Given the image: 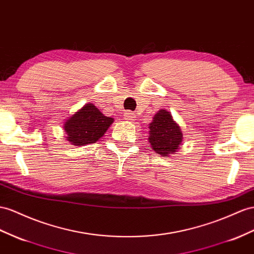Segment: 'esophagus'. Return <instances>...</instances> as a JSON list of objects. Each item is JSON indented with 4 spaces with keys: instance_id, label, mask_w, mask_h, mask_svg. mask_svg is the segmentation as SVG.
Segmentation results:
<instances>
[{
    "instance_id": "34e87169",
    "label": "esophagus",
    "mask_w": 254,
    "mask_h": 254,
    "mask_svg": "<svg viewBox=\"0 0 254 254\" xmlns=\"http://www.w3.org/2000/svg\"><path fill=\"white\" fill-rule=\"evenodd\" d=\"M125 120L127 121H135L136 120V115L132 112H127L125 113Z\"/></svg>"
}]
</instances>
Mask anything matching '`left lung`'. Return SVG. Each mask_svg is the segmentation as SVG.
<instances>
[{"instance_id":"8db88e82","label":"left lung","mask_w":254,"mask_h":254,"mask_svg":"<svg viewBox=\"0 0 254 254\" xmlns=\"http://www.w3.org/2000/svg\"><path fill=\"white\" fill-rule=\"evenodd\" d=\"M183 139L181 128L174 121L171 113L166 109L159 110L149 125L148 141L153 151L163 157H168L177 152Z\"/></svg>"}]
</instances>
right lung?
<instances>
[{
  "instance_id": "add662e5",
  "label": "right lung",
  "mask_w": 254,
  "mask_h": 254,
  "mask_svg": "<svg viewBox=\"0 0 254 254\" xmlns=\"http://www.w3.org/2000/svg\"><path fill=\"white\" fill-rule=\"evenodd\" d=\"M114 118L104 116L93 104H86L64 123L66 140L75 146L94 144L113 125Z\"/></svg>"
}]
</instances>
